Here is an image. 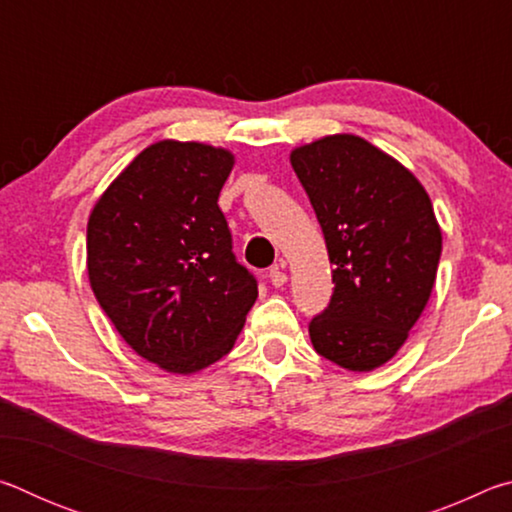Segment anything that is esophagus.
Returning a JSON list of instances; mask_svg holds the SVG:
<instances>
[{"label":"esophagus","instance_id":"34e87169","mask_svg":"<svg viewBox=\"0 0 512 512\" xmlns=\"http://www.w3.org/2000/svg\"><path fill=\"white\" fill-rule=\"evenodd\" d=\"M268 280H271V284H273V287H277V289L284 287V284H287V280H289L287 273H284V264L273 266L271 271H268Z\"/></svg>","mask_w":512,"mask_h":512}]
</instances>
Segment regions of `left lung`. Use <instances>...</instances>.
Masks as SVG:
<instances>
[{
    "mask_svg": "<svg viewBox=\"0 0 512 512\" xmlns=\"http://www.w3.org/2000/svg\"><path fill=\"white\" fill-rule=\"evenodd\" d=\"M289 158L334 264L311 343L336 366L370 372L395 357L429 302L443 250L431 198L402 162L352 133L296 146Z\"/></svg>",
    "mask_w": 512,
    "mask_h": 512,
    "instance_id": "8db88e82",
    "label": "left lung"
}]
</instances>
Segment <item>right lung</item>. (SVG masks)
Instances as JSON below:
<instances>
[{
	"mask_svg": "<svg viewBox=\"0 0 512 512\" xmlns=\"http://www.w3.org/2000/svg\"><path fill=\"white\" fill-rule=\"evenodd\" d=\"M235 153L160 140L94 203L88 277L94 298L142 359L194 375L225 357L257 300L219 210Z\"/></svg>",
	"mask_w": 512,
	"mask_h": 512,
	"instance_id": "add662e5",
	"label": "right lung"
}]
</instances>
